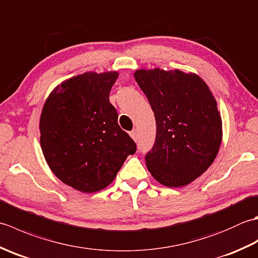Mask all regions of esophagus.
Returning <instances> with one entry per match:
<instances>
[{"instance_id": "esophagus-1", "label": "esophagus", "mask_w": 258, "mask_h": 258, "mask_svg": "<svg viewBox=\"0 0 258 258\" xmlns=\"http://www.w3.org/2000/svg\"><path fill=\"white\" fill-rule=\"evenodd\" d=\"M131 138H132L134 141H138V138H139V133H138V130L134 128L133 131H131Z\"/></svg>"}]
</instances>
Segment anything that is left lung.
<instances>
[{"label": "left lung", "mask_w": 258, "mask_h": 258, "mask_svg": "<svg viewBox=\"0 0 258 258\" xmlns=\"http://www.w3.org/2000/svg\"><path fill=\"white\" fill-rule=\"evenodd\" d=\"M156 120L154 146L145 155L157 182L179 187L212 165L222 142L217 103L199 75L161 69L134 74Z\"/></svg>", "instance_id": "obj_1"}]
</instances>
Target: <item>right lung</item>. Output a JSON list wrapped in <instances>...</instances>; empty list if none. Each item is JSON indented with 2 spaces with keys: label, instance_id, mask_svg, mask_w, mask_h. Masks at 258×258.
I'll return each mask as SVG.
<instances>
[{
  "label": "right lung",
  "instance_id": "add662e5",
  "mask_svg": "<svg viewBox=\"0 0 258 258\" xmlns=\"http://www.w3.org/2000/svg\"><path fill=\"white\" fill-rule=\"evenodd\" d=\"M117 72H87L55 87L43 106L41 147L55 176L83 193L111 184L135 142L119 127L109 92Z\"/></svg>",
  "mask_w": 258,
  "mask_h": 258
}]
</instances>
